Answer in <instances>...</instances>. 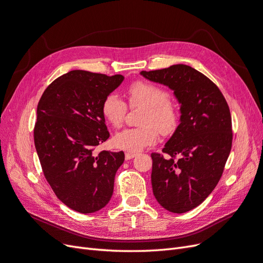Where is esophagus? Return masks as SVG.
Listing matches in <instances>:
<instances>
[{
    "label": "esophagus",
    "instance_id": "obj_1",
    "mask_svg": "<svg viewBox=\"0 0 263 263\" xmlns=\"http://www.w3.org/2000/svg\"><path fill=\"white\" fill-rule=\"evenodd\" d=\"M136 155H137V154L134 153V152H126L125 153V159L126 160H130V159H133V157H135Z\"/></svg>",
    "mask_w": 263,
    "mask_h": 263
}]
</instances>
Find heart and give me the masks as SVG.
Wrapping results in <instances>:
<instances>
[{
    "mask_svg": "<svg viewBox=\"0 0 263 263\" xmlns=\"http://www.w3.org/2000/svg\"><path fill=\"white\" fill-rule=\"evenodd\" d=\"M128 106L142 108L138 127L125 128L114 137V144L125 151H139L159 139L162 135H172L180 119L177 103L168 98V92L150 82L135 81L126 88ZM103 117L114 127H120L124 122L127 106L115 93H110L102 101Z\"/></svg>",
    "mask_w": 263,
    "mask_h": 263,
    "instance_id": "obj_1",
    "label": "heart"
}]
</instances>
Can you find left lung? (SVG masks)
<instances>
[{
	"label": "left lung",
	"mask_w": 263,
	"mask_h": 263,
	"mask_svg": "<svg viewBox=\"0 0 263 263\" xmlns=\"http://www.w3.org/2000/svg\"><path fill=\"white\" fill-rule=\"evenodd\" d=\"M140 74L173 89L181 103L180 124L162 150L166 157L151 154V181L160 205L183 214L202 204L222 176L232 148L230 109L216 84L190 66Z\"/></svg>",
	"instance_id": "8db88e82"
}]
</instances>
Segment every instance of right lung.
Returning a JSON list of instances; mask_svg holds the SVG:
<instances>
[{"label": "right lung", "instance_id": "obj_1", "mask_svg": "<svg viewBox=\"0 0 263 263\" xmlns=\"http://www.w3.org/2000/svg\"><path fill=\"white\" fill-rule=\"evenodd\" d=\"M124 77L73 70L50 83L36 110L34 144L45 179L60 201L81 214L106 206L123 151L93 152L110 134L102 101Z\"/></svg>", "mask_w": 263, "mask_h": 263}]
</instances>
